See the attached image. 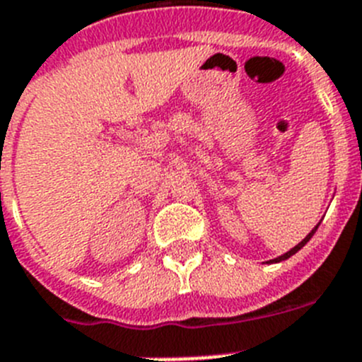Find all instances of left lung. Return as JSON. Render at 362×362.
Listing matches in <instances>:
<instances>
[{
  "instance_id": "left-lung-1",
  "label": "left lung",
  "mask_w": 362,
  "mask_h": 362,
  "mask_svg": "<svg viewBox=\"0 0 362 362\" xmlns=\"http://www.w3.org/2000/svg\"><path fill=\"white\" fill-rule=\"evenodd\" d=\"M317 228H319V224H317V226H315V229H312V233H308V237H306V238H304V240H303V242H298V244H297V246H295V247H293V250H290V251H288V253H284V255H281V257H276V259L269 260V262H281V260H286V259H290V257H291V255H295V253H297V251H298V250H300V247H303V246H304V244H306V242H308V240H310V238H312V237H313V233H315V231H317Z\"/></svg>"
}]
</instances>
